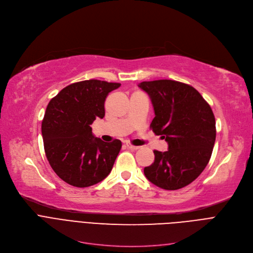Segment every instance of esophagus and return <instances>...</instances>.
<instances>
[{"instance_id": "esophagus-1", "label": "esophagus", "mask_w": 253, "mask_h": 253, "mask_svg": "<svg viewBox=\"0 0 253 253\" xmlns=\"http://www.w3.org/2000/svg\"><path fill=\"white\" fill-rule=\"evenodd\" d=\"M126 147L128 148V149H130V150H138V149H140V146H133L129 142H126Z\"/></svg>"}]
</instances>
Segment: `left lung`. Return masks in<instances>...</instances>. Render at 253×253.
<instances>
[{
	"label": "left lung",
	"instance_id": "1",
	"mask_svg": "<svg viewBox=\"0 0 253 253\" xmlns=\"http://www.w3.org/2000/svg\"><path fill=\"white\" fill-rule=\"evenodd\" d=\"M155 117L151 128L169 145L154 151L155 160L144 169L152 184L165 190L184 188L196 180L209 163L215 142V118L194 87L170 80L142 82Z\"/></svg>",
	"mask_w": 253,
	"mask_h": 253
}]
</instances>
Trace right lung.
I'll use <instances>...</instances> for the list:
<instances>
[{"instance_id":"add662e5","label":"right lung","mask_w":253,"mask_h":253,"mask_svg":"<svg viewBox=\"0 0 253 253\" xmlns=\"http://www.w3.org/2000/svg\"><path fill=\"white\" fill-rule=\"evenodd\" d=\"M121 84L98 80L71 84L48 104L42 124L44 152L51 168L67 184L93 186L110 173L122 142L94 136L91 125L105 115L104 102Z\"/></svg>"}]
</instances>
